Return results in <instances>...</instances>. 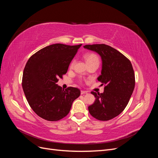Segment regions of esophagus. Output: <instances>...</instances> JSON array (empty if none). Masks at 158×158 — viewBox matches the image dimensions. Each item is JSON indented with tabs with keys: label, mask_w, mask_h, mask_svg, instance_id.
Wrapping results in <instances>:
<instances>
[{
	"label": "esophagus",
	"mask_w": 158,
	"mask_h": 158,
	"mask_svg": "<svg viewBox=\"0 0 158 158\" xmlns=\"http://www.w3.org/2000/svg\"><path fill=\"white\" fill-rule=\"evenodd\" d=\"M88 92H86V91H84V90H82L81 91V94L82 95H84V94H87Z\"/></svg>",
	"instance_id": "1"
}]
</instances>
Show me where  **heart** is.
<instances>
[{
	"instance_id": "1",
	"label": "heart",
	"mask_w": 158,
	"mask_h": 158,
	"mask_svg": "<svg viewBox=\"0 0 158 158\" xmlns=\"http://www.w3.org/2000/svg\"><path fill=\"white\" fill-rule=\"evenodd\" d=\"M85 60L87 62L88 64L94 63V62H97V63H99V60L98 56L93 53H89L87 54L85 56ZM74 64V60H73L71 62V63L70 64V68H73Z\"/></svg>"
}]
</instances>
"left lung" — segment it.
Returning <instances> with one entry per match:
<instances>
[{
    "label": "left lung",
    "instance_id": "obj_1",
    "mask_svg": "<svg viewBox=\"0 0 158 158\" xmlns=\"http://www.w3.org/2000/svg\"><path fill=\"white\" fill-rule=\"evenodd\" d=\"M84 47L101 56L102 74L98 80L104 85L103 93L91 92L95 101L88 107V111L98 120H111L125 109L135 89V76L132 64L121 52L107 45H85Z\"/></svg>",
    "mask_w": 158,
    "mask_h": 158
}]
</instances>
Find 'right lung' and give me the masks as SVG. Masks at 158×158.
Here are the masks:
<instances>
[{
	"mask_svg": "<svg viewBox=\"0 0 158 158\" xmlns=\"http://www.w3.org/2000/svg\"><path fill=\"white\" fill-rule=\"evenodd\" d=\"M81 45H51L36 52L27 62L22 76L23 92L33 111L46 121H57L65 117L80 96L78 88L64 89L56 82L67 73Z\"/></svg>",
	"mask_w": 158,
	"mask_h": 158,
	"instance_id": "add662e5",
	"label": "right lung"
}]
</instances>
